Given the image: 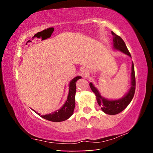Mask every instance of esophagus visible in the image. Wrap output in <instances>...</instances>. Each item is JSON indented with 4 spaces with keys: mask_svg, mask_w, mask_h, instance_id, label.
I'll return each mask as SVG.
<instances>
[{
    "mask_svg": "<svg viewBox=\"0 0 153 153\" xmlns=\"http://www.w3.org/2000/svg\"><path fill=\"white\" fill-rule=\"evenodd\" d=\"M82 74L84 76H87L88 75V71L86 69H84L82 71Z\"/></svg>",
    "mask_w": 153,
    "mask_h": 153,
    "instance_id": "34e87169",
    "label": "esophagus"
}]
</instances>
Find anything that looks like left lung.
Here are the masks:
<instances>
[{
	"instance_id": "obj_1",
	"label": "left lung",
	"mask_w": 153,
	"mask_h": 153,
	"mask_svg": "<svg viewBox=\"0 0 153 153\" xmlns=\"http://www.w3.org/2000/svg\"><path fill=\"white\" fill-rule=\"evenodd\" d=\"M111 33L113 36V48L116 50L120 51L122 53H125L126 55L131 56L130 53L128 51V48L126 45L125 42L123 40L120 36L115 34L113 32H111ZM131 88L128 92L124 96L123 98H120L118 100H107L102 97L98 92L92 83H90V87L92 92L94 93L97 98L98 104L101 107V109L103 112L105 113L108 115H116V114L120 113L121 111H123L125 108L128 107V105L130 103L134 97V93H135L136 90V77H135V72H134V66L132 62L131 64Z\"/></svg>"
}]
</instances>
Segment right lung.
Masks as SVG:
<instances>
[{
  "label": "right lung",
  "instance_id": "right-lung-1",
  "mask_svg": "<svg viewBox=\"0 0 153 153\" xmlns=\"http://www.w3.org/2000/svg\"><path fill=\"white\" fill-rule=\"evenodd\" d=\"M81 77V76H77L74 77L70 82V83H69V90L67 99L65 103L60 109L50 114H47V115H41V117L45 119L46 120L54 121V122H60V121L67 120V119L70 117L72 115V114L74 113L75 105H76V102H75V95H76V82H77V79H80ZM36 113L38 115H40V114L38 113Z\"/></svg>",
  "mask_w": 153,
  "mask_h": 153
}]
</instances>
